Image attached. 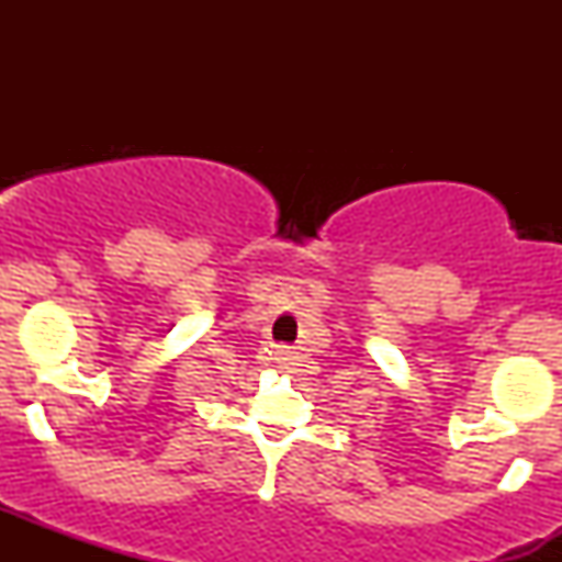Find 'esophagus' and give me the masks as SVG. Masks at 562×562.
I'll return each instance as SVG.
<instances>
[{"label":"esophagus","instance_id":"obj_1","mask_svg":"<svg viewBox=\"0 0 562 562\" xmlns=\"http://www.w3.org/2000/svg\"><path fill=\"white\" fill-rule=\"evenodd\" d=\"M280 359H282V362H288V359H290V353H288V351H280Z\"/></svg>","mask_w":562,"mask_h":562}]
</instances>
